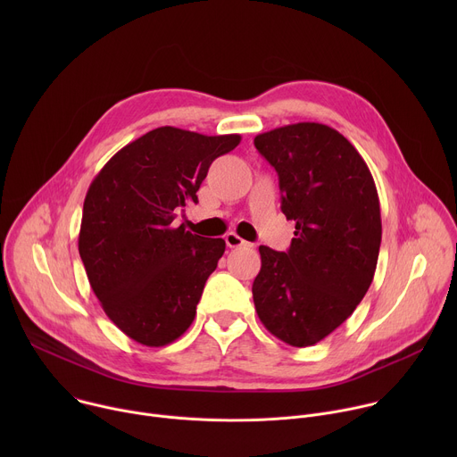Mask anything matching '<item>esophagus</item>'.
Returning <instances> with one entry per match:
<instances>
[{
  "label": "esophagus",
  "mask_w": 457,
  "mask_h": 457,
  "mask_svg": "<svg viewBox=\"0 0 457 457\" xmlns=\"http://www.w3.org/2000/svg\"><path fill=\"white\" fill-rule=\"evenodd\" d=\"M224 240H226L228 247H242V245H251L249 242H245L244 238H240L237 233H228V235L224 237Z\"/></svg>",
  "instance_id": "1"
}]
</instances>
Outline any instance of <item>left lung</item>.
Segmentation results:
<instances>
[{
  "label": "left lung",
  "mask_w": 457,
  "mask_h": 457,
  "mask_svg": "<svg viewBox=\"0 0 457 457\" xmlns=\"http://www.w3.org/2000/svg\"><path fill=\"white\" fill-rule=\"evenodd\" d=\"M254 146L277 170L282 213L296 222L286 253L258 247L254 309L273 337L309 347L340 328L372 284L378 189L358 150L328 124L275 128L256 136Z\"/></svg>",
  "instance_id": "1"
}]
</instances>
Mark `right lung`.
<instances>
[{
  "mask_svg": "<svg viewBox=\"0 0 457 457\" xmlns=\"http://www.w3.org/2000/svg\"><path fill=\"white\" fill-rule=\"evenodd\" d=\"M240 139L161 126L120 148L92 180L79 254L106 316L137 344L168 345L197 314L226 242L173 220L187 203H199L212 162Z\"/></svg>",
  "mask_w": 457,
  "mask_h": 457,
  "instance_id": "1",
  "label": "right lung"
}]
</instances>
